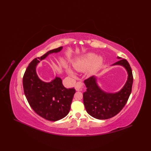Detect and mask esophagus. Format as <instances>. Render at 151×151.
Masks as SVG:
<instances>
[{
  "label": "esophagus",
  "instance_id": "1",
  "mask_svg": "<svg viewBox=\"0 0 151 151\" xmlns=\"http://www.w3.org/2000/svg\"><path fill=\"white\" fill-rule=\"evenodd\" d=\"M83 83H82V82H78V83H77L76 86H75L76 90L77 91H80L81 88H82V87H83Z\"/></svg>",
  "mask_w": 151,
  "mask_h": 151
}]
</instances>
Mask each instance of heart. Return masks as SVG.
Masks as SVG:
<instances>
[{
	"mask_svg": "<svg viewBox=\"0 0 151 151\" xmlns=\"http://www.w3.org/2000/svg\"><path fill=\"white\" fill-rule=\"evenodd\" d=\"M103 64V58L93 53H88L77 58L72 63V67L78 72L86 71L88 76H91L96 72ZM67 74L70 77H75L74 72L70 68H66Z\"/></svg>",
	"mask_w": 151,
	"mask_h": 151,
	"instance_id": "heart-1",
	"label": "heart"
}]
</instances>
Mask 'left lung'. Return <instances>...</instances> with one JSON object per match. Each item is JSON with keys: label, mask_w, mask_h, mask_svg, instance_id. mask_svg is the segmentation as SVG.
<instances>
[{"label": "left lung", "mask_w": 151, "mask_h": 151, "mask_svg": "<svg viewBox=\"0 0 151 151\" xmlns=\"http://www.w3.org/2000/svg\"><path fill=\"white\" fill-rule=\"evenodd\" d=\"M120 59L112 65H121L128 74L127 81L123 88L115 93L105 92L97 83V77L92 76L84 81L87 89L83 93V101L87 112L99 120H106L115 116L125 106L132 92L133 75L129 62Z\"/></svg>", "instance_id": "left-lung-1"}]
</instances>
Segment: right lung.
I'll return each mask as SVG.
<instances>
[{"instance_id":"add662e5","label":"right lung","mask_w":151,"mask_h":151,"mask_svg":"<svg viewBox=\"0 0 151 151\" xmlns=\"http://www.w3.org/2000/svg\"><path fill=\"white\" fill-rule=\"evenodd\" d=\"M63 47L50 50L43 56L32 60L22 79L24 92L32 109L47 120L57 121L69 113L75 89H67L62 81L55 77L49 83L41 80L36 73V66L50 54L60 52Z\"/></svg>"}]
</instances>
